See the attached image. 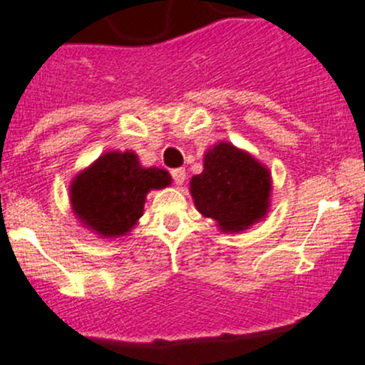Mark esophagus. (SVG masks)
I'll use <instances>...</instances> for the list:
<instances>
[{"mask_svg": "<svg viewBox=\"0 0 365 365\" xmlns=\"http://www.w3.org/2000/svg\"><path fill=\"white\" fill-rule=\"evenodd\" d=\"M172 178H174V182L178 186H181L186 181V170L184 168H175V170H172Z\"/></svg>", "mask_w": 365, "mask_h": 365, "instance_id": "1", "label": "esophagus"}]
</instances>
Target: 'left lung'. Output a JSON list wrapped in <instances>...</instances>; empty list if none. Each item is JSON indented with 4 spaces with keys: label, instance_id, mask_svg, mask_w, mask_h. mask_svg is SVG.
<instances>
[{
    "label": "left lung",
    "instance_id": "1",
    "mask_svg": "<svg viewBox=\"0 0 365 365\" xmlns=\"http://www.w3.org/2000/svg\"><path fill=\"white\" fill-rule=\"evenodd\" d=\"M272 172L248 150L218 142L204 154V170L190 181L195 207L222 232L237 234L269 212Z\"/></svg>",
    "mask_w": 365,
    "mask_h": 365
}]
</instances>
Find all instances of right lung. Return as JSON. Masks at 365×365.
<instances>
[{"mask_svg":"<svg viewBox=\"0 0 365 365\" xmlns=\"http://www.w3.org/2000/svg\"><path fill=\"white\" fill-rule=\"evenodd\" d=\"M170 184L167 170L142 167L133 150H110L74 175L68 200L83 227L104 240L122 237L138 225L149 191Z\"/></svg>","mask_w":365,"mask_h":365,"instance_id":"add662e5","label":"right lung"}]
</instances>
